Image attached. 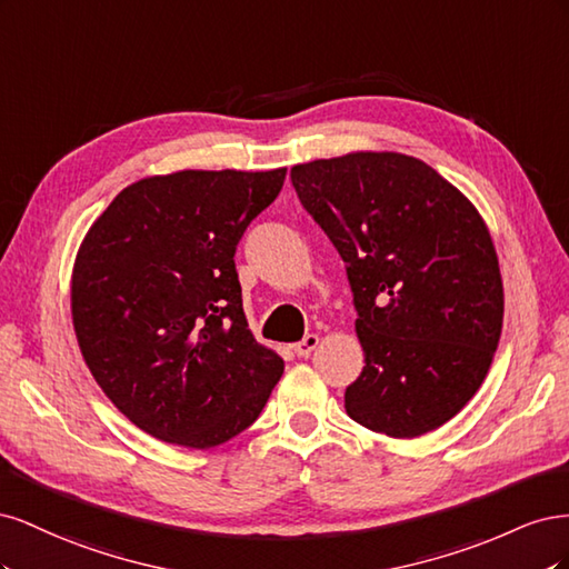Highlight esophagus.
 I'll return each mask as SVG.
<instances>
[{
  "instance_id": "obj_1",
  "label": "esophagus",
  "mask_w": 569,
  "mask_h": 569,
  "mask_svg": "<svg viewBox=\"0 0 569 569\" xmlns=\"http://www.w3.org/2000/svg\"><path fill=\"white\" fill-rule=\"evenodd\" d=\"M318 343H320V337L318 335H306L301 341H297L295 343V347H291V349H295V353L297 356H301V358H306V356H311L313 351H316V347H318Z\"/></svg>"
}]
</instances>
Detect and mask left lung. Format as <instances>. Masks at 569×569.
Here are the masks:
<instances>
[{"mask_svg": "<svg viewBox=\"0 0 569 569\" xmlns=\"http://www.w3.org/2000/svg\"><path fill=\"white\" fill-rule=\"evenodd\" d=\"M303 209L347 263L366 368L349 418L412 439L462 410L503 327L498 256L472 201L432 166L353 151L291 168Z\"/></svg>", "mask_w": 569, "mask_h": 569, "instance_id": "1", "label": "left lung"}]
</instances>
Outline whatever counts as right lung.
<instances>
[{
	"label": "right lung",
	"mask_w": 569,
	"mask_h": 569,
	"mask_svg": "<svg viewBox=\"0 0 569 569\" xmlns=\"http://www.w3.org/2000/svg\"><path fill=\"white\" fill-rule=\"evenodd\" d=\"M287 168L180 170L126 187L84 234L71 313L97 385L147 435L213 449L261 416L284 360L258 343L234 251Z\"/></svg>",
	"instance_id": "1"
}]
</instances>
